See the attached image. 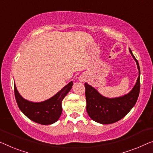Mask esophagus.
<instances>
[{
    "instance_id": "34e87169",
    "label": "esophagus",
    "mask_w": 153,
    "mask_h": 153,
    "mask_svg": "<svg viewBox=\"0 0 153 153\" xmlns=\"http://www.w3.org/2000/svg\"><path fill=\"white\" fill-rule=\"evenodd\" d=\"M82 81H83V80H82Z\"/></svg>"
}]
</instances>
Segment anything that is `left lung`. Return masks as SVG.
<instances>
[{"instance_id":"1","label":"left lung","mask_w":153,"mask_h":153,"mask_svg":"<svg viewBox=\"0 0 153 153\" xmlns=\"http://www.w3.org/2000/svg\"><path fill=\"white\" fill-rule=\"evenodd\" d=\"M129 51L136 61L140 73L136 84L129 93L120 97L107 98L87 83L84 84L86 111L91 119L100 124H112L122 119L135 106L140 91V68L131 49Z\"/></svg>"}]
</instances>
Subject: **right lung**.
Instances as JSON below:
<instances>
[{
    "mask_svg": "<svg viewBox=\"0 0 153 153\" xmlns=\"http://www.w3.org/2000/svg\"><path fill=\"white\" fill-rule=\"evenodd\" d=\"M72 86L73 82H70L51 98L45 102L35 103L22 98L14 84L15 98L20 110L29 119L38 124L49 125L53 124L60 117L62 111V102Z\"/></svg>",
    "mask_w": 153,
    "mask_h": 153,
    "instance_id": "right-lung-1",
    "label": "right lung"
}]
</instances>
